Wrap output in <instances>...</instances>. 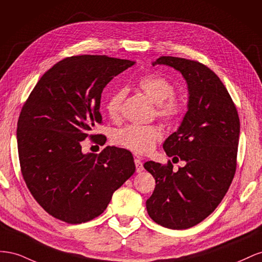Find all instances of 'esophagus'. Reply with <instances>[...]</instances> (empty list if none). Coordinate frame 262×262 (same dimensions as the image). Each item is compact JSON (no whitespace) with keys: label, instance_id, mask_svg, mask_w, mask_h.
<instances>
[{"label":"esophagus","instance_id":"obj_1","mask_svg":"<svg viewBox=\"0 0 262 262\" xmlns=\"http://www.w3.org/2000/svg\"><path fill=\"white\" fill-rule=\"evenodd\" d=\"M135 164H136V171L137 172H141V171L144 170V166H143V162L139 158H135Z\"/></svg>","mask_w":262,"mask_h":262}]
</instances>
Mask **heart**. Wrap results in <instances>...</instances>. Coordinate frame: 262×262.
I'll list each match as a JSON object with an SVG mask.
<instances>
[{
	"instance_id": "b5f03b06",
	"label": "heart",
	"mask_w": 262,
	"mask_h": 262,
	"mask_svg": "<svg viewBox=\"0 0 262 262\" xmlns=\"http://www.w3.org/2000/svg\"><path fill=\"white\" fill-rule=\"evenodd\" d=\"M138 86L149 99L156 103V115L167 123H173L182 116L185 110L181 98L174 95L172 82L160 74H145L138 80ZM126 89L112 92L105 101V110L111 118L121 115ZM162 138V132L157 125H127L114 134L115 143L137 155L150 152L157 141Z\"/></svg>"
}]
</instances>
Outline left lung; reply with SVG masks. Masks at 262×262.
<instances>
[{
    "mask_svg": "<svg viewBox=\"0 0 262 262\" xmlns=\"http://www.w3.org/2000/svg\"><path fill=\"white\" fill-rule=\"evenodd\" d=\"M156 64L172 67L188 83V112L163 143L169 157L185 164L177 172L170 160L144 164L156 180L146 207L159 225L186 229L213 213L227 193L236 172L241 123L227 89L208 67L170 56L158 58Z\"/></svg>",
    "mask_w": 262,
    "mask_h": 262,
    "instance_id": "1",
    "label": "left lung"
}]
</instances>
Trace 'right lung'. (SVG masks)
<instances>
[{
	"mask_svg": "<svg viewBox=\"0 0 262 262\" xmlns=\"http://www.w3.org/2000/svg\"><path fill=\"white\" fill-rule=\"evenodd\" d=\"M135 61L107 56H73L37 82L17 122L20 171L45 211L69 224L101 215L113 193L135 172L130 151L107 146L82 154L81 141L102 123L103 89Z\"/></svg>",
	"mask_w": 262,
	"mask_h": 262,
	"instance_id": "add662e5",
	"label": "right lung"
}]
</instances>
